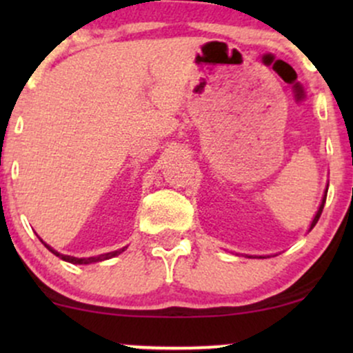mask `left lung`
<instances>
[{"instance_id":"obj_1","label":"left lung","mask_w":353,"mask_h":353,"mask_svg":"<svg viewBox=\"0 0 353 353\" xmlns=\"http://www.w3.org/2000/svg\"><path fill=\"white\" fill-rule=\"evenodd\" d=\"M325 199H327V194H325V196H323V199H322V204H320V208H319V210H317V214H315L314 221H312V224H310V229H314V225L317 224V221H319L320 214H322V210H323V205H325Z\"/></svg>"}]
</instances>
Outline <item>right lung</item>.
Returning <instances> with one entry per match:
<instances>
[{"mask_svg":"<svg viewBox=\"0 0 353 353\" xmlns=\"http://www.w3.org/2000/svg\"><path fill=\"white\" fill-rule=\"evenodd\" d=\"M44 244V242H43ZM44 247H46V249H50L52 254L54 255H58V257H61L63 259V261H66V262H71V264H92V262H99V261H106V259H111V257H116L117 254H121L123 252L124 249H121V250H114V252H108V254H101V255H98V257H88V259H78V257H71V255H63V254H59V252H56L54 249H51L50 245L48 244H44Z\"/></svg>","mask_w":353,"mask_h":353,"instance_id":"add662e5","label":"right lung"}]
</instances>
